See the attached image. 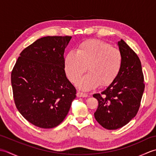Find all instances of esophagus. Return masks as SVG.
<instances>
[{"instance_id": "1", "label": "esophagus", "mask_w": 156, "mask_h": 156, "mask_svg": "<svg viewBox=\"0 0 156 156\" xmlns=\"http://www.w3.org/2000/svg\"><path fill=\"white\" fill-rule=\"evenodd\" d=\"M77 97H88V94L83 93V92L78 91L77 92Z\"/></svg>"}]
</instances>
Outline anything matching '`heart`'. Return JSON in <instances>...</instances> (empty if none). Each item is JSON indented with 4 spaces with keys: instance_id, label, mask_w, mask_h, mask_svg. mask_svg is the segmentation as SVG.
Instances as JSON below:
<instances>
[{
    "instance_id": "heart-1",
    "label": "heart",
    "mask_w": 156,
    "mask_h": 156,
    "mask_svg": "<svg viewBox=\"0 0 156 156\" xmlns=\"http://www.w3.org/2000/svg\"><path fill=\"white\" fill-rule=\"evenodd\" d=\"M122 55L119 49L98 39H89L78 46L76 52H68L65 58V70L69 80L76 82L87 70L88 74L78 82L82 90H90L101 84H111L120 72Z\"/></svg>"
}]
</instances>
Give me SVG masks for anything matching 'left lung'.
Returning a JSON list of instances; mask_svg holds the SVG:
<instances>
[{
  "label": "left lung",
  "mask_w": 156,
  "mask_h": 156,
  "mask_svg": "<svg viewBox=\"0 0 156 156\" xmlns=\"http://www.w3.org/2000/svg\"><path fill=\"white\" fill-rule=\"evenodd\" d=\"M117 44L122 55L121 70L105 90L93 94L98 101L94 117L108 130L123 127L135 117L145 88L140 58L122 39Z\"/></svg>",
  "instance_id": "1"
}]
</instances>
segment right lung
<instances>
[{
    "mask_svg": "<svg viewBox=\"0 0 156 156\" xmlns=\"http://www.w3.org/2000/svg\"><path fill=\"white\" fill-rule=\"evenodd\" d=\"M71 36H47L23 49L11 72L15 103L26 120L54 128L64 121L76 97L66 76L64 54Z\"/></svg>",
    "mask_w": 156,
    "mask_h": 156,
    "instance_id": "right-lung-1",
    "label": "right lung"
}]
</instances>
